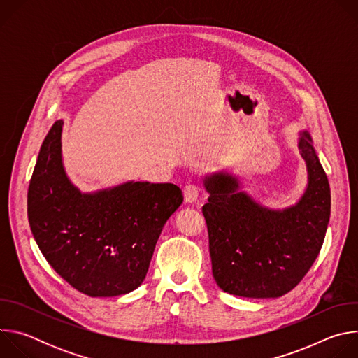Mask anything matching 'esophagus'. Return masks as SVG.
<instances>
[{"label": "esophagus", "mask_w": 358, "mask_h": 358, "mask_svg": "<svg viewBox=\"0 0 358 358\" xmlns=\"http://www.w3.org/2000/svg\"><path fill=\"white\" fill-rule=\"evenodd\" d=\"M184 199H185V202H189V203H192V202H195L196 199H198V194H199V189H198V187L196 185H194V184H188V185H185L184 187Z\"/></svg>", "instance_id": "34e87169"}]
</instances>
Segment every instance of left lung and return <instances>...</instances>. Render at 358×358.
I'll list each match as a JSON object with an SVG mask.
<instances>
[{"label": "left lung", "mask_w": 358, "mask_h": 358, "mask_svg": "<svg viewBox=\"0 0 358 358\" xmlns=\"http://www.w3.org/2000/svg\"><path fill=\"white\" fill-rule=\"evenodd\" d=\"M308 167L301 198L283 210H271L239 191L229 173L203 178L213 275L227 293L268 299L290 292L309 272L322 249L330 220V185L308 131L299 137Z\"/></svg>", "instance_id": "obj_1"}]
</instances>
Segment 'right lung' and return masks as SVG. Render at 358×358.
<instances>
[{"mask_svg":"<svg viewBox=\"0 0 358 358\" xmlns=\"http://www.w3.org/2000/svg\"><path fill=\"white\" fill-rule=\"evenodd\" d=\"M62 126L46 134L28 188L32 235L57 273L92 297L137 289L167 220L182 203L170 182L124 184L80 192L62 163Z\"/></svg>","mask_w":358,"mask_h":358,"instance_id":"1","label":"right lung"}]
</instances>
